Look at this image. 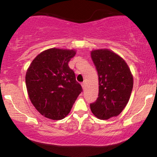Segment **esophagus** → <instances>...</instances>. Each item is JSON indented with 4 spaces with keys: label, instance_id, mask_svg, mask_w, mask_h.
I'll list each match as a JSON object with an SVG mask.
<instances>
[{
    "label": "esophagus",
    "instance_id": "34e87169",
    "mask_svg": "<svg viewBox=\"0 0 157 157\" xmlns=\"http://www.w3.org/2000/svg\"><path fill=\"white\" fill-rule=\"evenodd\" d=\"M81 86H82V89H85V82H82V83H81Z\"/></svg>",
    "mask_w": 157,
    "mask_h": 157
}]
</instances>
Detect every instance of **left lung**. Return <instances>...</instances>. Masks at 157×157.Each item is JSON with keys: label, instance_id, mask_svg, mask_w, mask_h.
I'll list each match as a JSON object with an SVG mask.
<instances>
[{"label": "left lung", "instance_id": "obj_1", "mask_svg": "<svg viewBox=\"0 0 157 157\" xmlns=\"http://www.w3.org/2000/svg\"><path fill=\"white\" fill-rule=\"evenodd\" d=\"M99 77V94L90 104L97 118L108 120L117 116L128 102L134 80L125 60L108 49L94 50L91 53Z\"/></svg>", "mask_w": 157, "mask_h": 157}]
</instances>
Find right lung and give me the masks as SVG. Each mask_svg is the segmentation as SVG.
I'll return each mask as SVG.
<instances>
[{"mask_svg":"<svg viewBox=\"0 0 157 157\" xmlns=\"http://www.w3.org/2000/svg\"><path fill=\"white\" fill-rule=\"evenodd\" d=\"M74 50L50 48L34 59L26 75L29 97L44 117L60 120L68 114L82 89L68 62Z\"/></svg>","mask_w":157,"mask_h":157,"instance_id":"obj_1","label":"right lung"}]
</instances>
